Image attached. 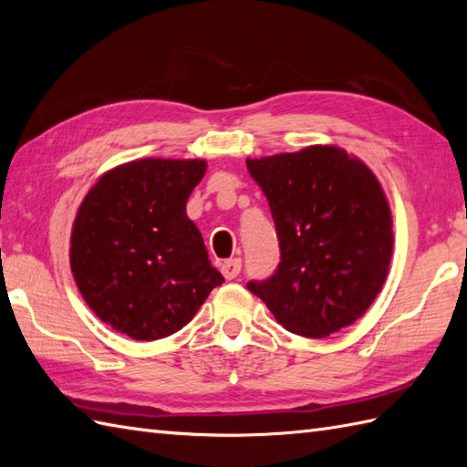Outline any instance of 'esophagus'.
<instances>
[{
  "instance_id": "34e87169",
  "label": "esophagus",
  "mask_w": 467,
  "mask_h": 467,
  "mask_svg": "<svg viewBox=\"0 0 467 467\" xmlns=\"http://www.w3.org/2000/svg\"><path fill=\"white\" fill-rule=\"evenodd\" d=\"M221 273L224 275V279H234L241 273V259H228L221 263Z\"/></svg>"
}]
</instances>
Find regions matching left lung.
Here are the masks:
<instances>
[{
	"label": "left lung",
	"mask_w": 467,
	"mask_h": 467,
	"mask_svg": "<svg viewBox=\"0 0 467 467\" xmlns=\"http://www.w3.org/2000/svg\"><path fill=\"white\" fill-rule=\"evenodd\" d=\"M246 168L281 246L279 269L249 291L296 335L319 339L353 325L383 289L393 254L391 208L371 168L333 144L246 158Z\"/></svg>",
	"instance_id": "8db88e82"
}]
</instances>
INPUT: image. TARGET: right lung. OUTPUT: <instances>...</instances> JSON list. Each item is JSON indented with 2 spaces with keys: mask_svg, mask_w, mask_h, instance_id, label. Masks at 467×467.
Here are the masks:
<instances>
[{
  "mask_svg": "<svg viewBox=\"0 0 467 467\" xmlns=\"http://www.w3.org/2000/svg\"><path fill=\"white\" fill-rule=\"evenodd\" d=\"M201 158H140L104 172L78 208L69 269L88 306L134 341L176 333L224 276L208 261L186 201Z\"/></svg>",
  "mask_w": 467,
  "mask_h": 467,
  "instance_id": "1",
  "label": "right lung"
}]
</instances>
